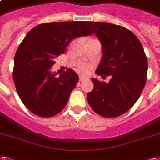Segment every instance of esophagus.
<instances>
[{
  "mask_svg": "<svg viewBox=\"0 0 160 160\" xmlns=\"http://www.w3.org/2000/svg\"><path fill=\"white\" fill-rule=\"evenodd\" d=\"M79 80H80V81H84V80H88V78H87V77H85V76H82V75H80V78H79Z\"/></svg>",
  "mask_w": 160,
  "mask_h": 160,
  "instance_id": "34e87169",
  "label": "esophagus"
}]
</instances>
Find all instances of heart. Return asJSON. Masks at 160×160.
I'll return each mask as SVG.
<instances>
[{
  "instance_id": "1",
  "label": "heart",
  "mask_w": 160,
  "mask_h": 160,
  "mask_svg": "<svg viewBox=\"0 0 160 160\" xmlns=\"http://www.w3.org/2000/svg\"><path fill=\"white\" fill-rule=\"evenodd\" d=\"M79 69H80V72H82V73H87V72L90 70V67L86 64H81L80 66Z\"/></svg>"
}]
</instances>
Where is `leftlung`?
I'll return each mask as SVG.
<instances>
[{"mask_svg":"<svg viewBox=\"0 0 160 160\" xmlns=\"http://www.w3.org/2000/svg\"><path fill=\"white\" fill-rule=\"evenodd\" d=\"M87 23L102 46V58L96 73L112 76L109 83L92 79L94 88L87 93V100L101 116H120L133 107L145 86L146 54L138 38L125 27L92 21Z\"/></svg>","mask_w":160,"mask_h":160,"instance_id":"8db88e82","label":"left lung"}]
</instances>
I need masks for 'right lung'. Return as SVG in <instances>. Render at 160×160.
Masks as SVG:
<instances>
[{"label":"right lung","mask_w":160,"mask_h":160,"mask_svg":"<svg viewBox=\"0 0 160 160\" xmlns=\"http://www.w3.org/2000/svg\"><path fill=\"white\" fill-rule=\"evenodd\" d=\"M86 23V21L41 23L26 35L18 48L12 72L14 84L24 106L38 116H54L68 102L79 81L78 74L68 68L57 77V74H51L50 68L72 40L93 33Z\"/></svg>","instance_id":"right-lung-1"}]
</instances>
